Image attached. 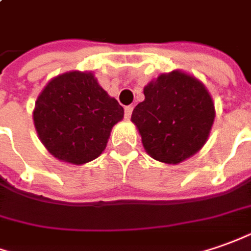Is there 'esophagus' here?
I'll return each mask as SVG.
<instances>
[{"label": "esophagus", "instance_id": "34e87169", "mask_svg": "<svg viewBox=\"0 0 251 251\" xmlns=\"http://www.w3.org/2000/svg\"><path fill=\"white\" fill-rule=\"evenodd\" d=\"M132 112H133V107L132 105H126L125 107V118L129 119L132 117Z\"/></svg>", "mask_w": 251, "mask_h": 251}]
</instances>
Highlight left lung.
Masks as SVG:
<instances>
[{"label":"left lung","mask_w":251,"mask_h":251,"mask_svg":"<svg viewBox=\"0 0 251 251\" xmlns=\"http://www.w3.org/2000/svg\"><path fill=\"white\" fill-rule=\"evenodd\" d=\"M144 96L132 122L154 159L176 165L203 147L214 121V104L203 83L172 71L148 83Z\"/></svg>","instance_id":"8db88e82"}]
</instances>
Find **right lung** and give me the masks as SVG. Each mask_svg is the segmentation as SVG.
Instances as JSON below:
<instances>
[{
	"instance_id": "add662e5",
	"label": "right lung",
	"mask_w": 251,
	"mask_h": 251,
	"mask_svg": "<svg viewBox=\"0 0 251 251\" xmlns=\"http://www.w3.org/2000/svg\"><path fill=\"white\" fill-rule=\"evenodd\" d=\"M124 108L107 95L92 73H66L41 92L34 125L42 144L57 159L82 165L104 151Z\"/></svg>"
}]
</instances>
